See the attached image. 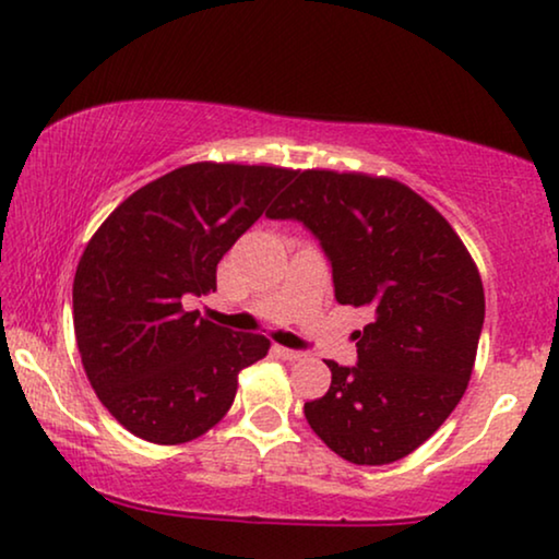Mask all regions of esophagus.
Wrapping results in <instances>:
<instances>
[{"mask_svg":"<svg viewBox=\"0 0 559 559\" xmlns=\"http://www.w3.org/2000/svg\"><path fill=\"white\" fill-rule=\"evenodd\" d=\"M274 353H277L280 358L289 360V362H295V360H302V358H305V353H299V350H289V347H282V345L274 347Z\"/></svg>","mask_w":559,"mask_h":559,"instance_id":"34e87169","label":"esophagus"}]
</instances>
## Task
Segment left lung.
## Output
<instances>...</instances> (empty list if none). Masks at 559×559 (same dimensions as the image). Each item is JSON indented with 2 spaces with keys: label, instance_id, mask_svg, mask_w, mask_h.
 I'll return each mask as SVG.
<instances>
[{
  "label": "left lung",
  "instance_id": "1",
  "mask_svg": "<svg viewBox=\"0 0 559 559\" xmlns=\"http://www.w3.org/2000/svg\"><path fill=\"white\" fill-rule=\"evenodd\" d=\"M297 219L333 264L340 305L368 307L358 366L328 360L333 383L305 418L337 456L393 464L439 431L472 378L484 325L479 270L451 224L406 183L307 168L270 212Z\"/></svg>",
  "mask_w": 559,
  "mask_h": 559
}]
</instances>
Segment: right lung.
Returning <instances> with one entry per match:
<instances>
[{"label": "right lung", "mask_w": 559, "mask_h": 559, "mask_svg": "<svg viewBox=\"0 0 559 559\" xmlns=\"http://www.w3.org/2000/svg\"><path fill=\"white\" fill-rule=\"evenodd\" d=\"M282 166L199 160L141 186L87 241L72 282V322L85 376L120 426L176 447L231 408L239 373L270 340L186 312V295L216 289V264L260 219Z\"/></svg>", "instance_id": "right-lung-1"}]
</instances>
